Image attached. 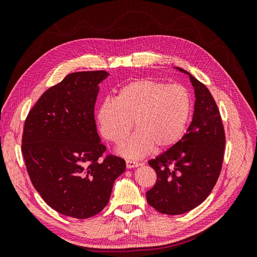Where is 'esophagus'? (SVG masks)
Instances as JSON below:
<instances>
[{
  "instance_id": "esophagus-1",
  "label": "esophagus",
  "mask_w": 257,
  "mask_h": 257,
  "mask_svg": "<svg viewBox=\"0 0 257 257\" xmlns=\"http://www.w3.org/2000/svg\"><path fill=\"white\" fill-rule=\"evenodd\" d=\"M141 166V164H139L138 162H135V161H126V167L127 168H135V167H138Z\"/></svg>"
}]
</instances>
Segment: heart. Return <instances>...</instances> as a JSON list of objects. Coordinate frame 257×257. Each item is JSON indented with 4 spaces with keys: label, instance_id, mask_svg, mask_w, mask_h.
Instances as JSON below:
<instances>
[{
    "label": "heart",
    "instance_id": "heart-1",
    "mask_svg": "<svg viewBox=\"0 0 257 257\" xmlns=\"http://www.w3.org/2000/svg\"><path fill=\"white\" fill-rule=\"evenodd\" d=\"M192 107L191 92L185 85L144 78L123 85L115 99H105L97 109L96 121L107 141L120 144L134 120L138 131L122 141L118 153L139 159L154 147L167 149L180 141Z\"/></svg>",
    "mask_w": 257,
    "mask_h": 257
}]
</instances>
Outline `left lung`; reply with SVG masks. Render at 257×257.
Masks as SVG:
<instances>
[{
  "label": "left lung",
  "instance_id": "obj_1",
  "mask_svg": "<svg viewBox=\"0 0 257 257\" xmlns=\"http://www.w3.org/2000/svg\"><path fill=\"white\" fill-rule=\"evenodd\" d=\"M189 75L195 94L194 113L186 134L172 148L150 160L158 180L146 193L147 201L159 212H189L209 196L220 176L225 134L220 111L205 84Z\"/></svg>",
  "mask_w": 257,
  "mask_h": 257
}]
</instances>
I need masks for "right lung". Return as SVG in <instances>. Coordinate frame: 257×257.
<instances>
[{
  "instance_id": "add662e5",
  "label": "right lung",
  "mask_w": 257,
  "mask_h": 257,
  "mask_svg": "<svg viewBox=\"0 0 257 257\" xmlns=\"http://www.w3.org/2000/svg\"><path fill=\"white\" fill-rule=\"evenodd\" d=\"M105 71L68 74L46 91L29 112L22 154L31 181L59 213L88 219L106 207L125 161L107 157L94 119Z\"/></svg>"
}]
</instances>
